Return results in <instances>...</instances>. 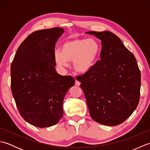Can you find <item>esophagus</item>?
Instances as JSON below:
<instances>
[{
	"instance_id": "34e87169",
	"label": "esophagus",
	"mask_w": 150,
	"mask_h": 150,
	"mask_svg": "<svg viewBox=\"0 0 150 150\" xmlns=\"http://www.w3.org/2000/svg\"><path fill=\"white\" fill-rule=\"evenodd\" d=\"M75 85L77 86H79L81 85V82L78 81L77 80H75Z\"/></svg>"
}]
</instances>
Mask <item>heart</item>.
I'll return each instance as SVG.
<instances>
[{"mask_svg": "<svg viewBox=\"0 0 150 150\" xmlns=\"http://www.w3.org/2000/svg\"><path fill=\"white\" fill-rule=\"evenodd\" d=\"M100 52V44L95 39L75 37L65 41L60 51H55L54 60L60 67H66L68 62H73L75 71L84 74L97 64Z\"/></svg>", "mask_w": 150, "mask_h": 150, "instance_id": "1", "label": "heart"}]
</instances>
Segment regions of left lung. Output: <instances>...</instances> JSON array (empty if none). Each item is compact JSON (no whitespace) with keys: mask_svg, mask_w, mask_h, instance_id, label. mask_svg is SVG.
<instances>
[{"mask_svg":"<svg viewBox=\"0 0 150 150\" xmlns=\"http://www.w3.org/2000/svg\"><path fill=\"white\" fill-rule=\"evenodd\" d=\"M86 33L101 40L100 60L77 80L92 119L104 125H119L131 115L139 102L141 71L137 60L110 31Z\"/></svg>","mask_w":150,"mask_h":150,"instance_id":"8db88e82","label":"left lung"}]
</instances>
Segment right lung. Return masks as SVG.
<instances>
[{
    "mask_svg": "<svg viewBox=\"0 0 150 150\" xmlns=\"http://www.w3.org/2000/svg\"><path fill=\"white\" fill-rule=\"evenodd\" d=\"M64 31L53 28L31 33L18 47L11 65V92L19 113L39 128L59 122L64 98L75 84L71 76L55 71V43Z\"/></svg>",
    "mask_w": 150,
    "mask_h": 150,
    "instance_id": "obj_1",
    "label": "right lung"
}]
</instances>
